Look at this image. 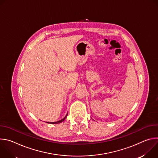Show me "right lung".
Instances as JSON below:
<instances>
[{
  "label": "right lung",
  "mask_w": 158,
  "mask_h": 158,
  "mask_svg": "<svg viewBox=\"0 0 158 158\" xmlns=\"http://www.w3.org/2000/svg\"><path fill=\"white\" fill-rule=\"evenodd\" d=\"M67 116V114H66V116H65L62 119H61V120H60V121H57V122H47V123H49V124H59V123H60L63 122V121L65 119Z\"/></svg>",
  "instance_id": "1"
}]
</instances>
